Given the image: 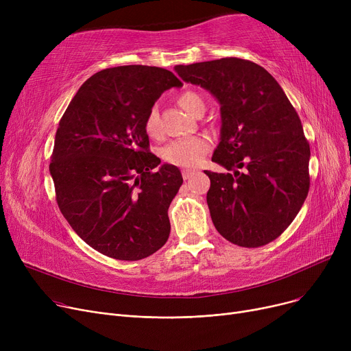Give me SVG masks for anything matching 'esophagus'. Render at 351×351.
<instances>
[{
  "label": "esophagus",
  "instance_id": "obj_1",
  "mask_svg": "<svg viewBox=\"0 0 351 351\" xmlns=\"http://www.w3.org/2000/svg\"><path fill=\"white\" fill-rule=\"evenodd\" d=\"M192 175H195V171H192V169H183V171H182L183 179H189Z\"/></svg>",
  "mask_w": 351,
  "mask_h": 351
}]
</instances>
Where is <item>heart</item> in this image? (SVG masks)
Returning <instances> with one entry per match:
<instances>
[{
	"instance_id": "obj_1",
	"label": "heart",
	"mask_w": 351,
	"mask_h": 351,
	"mask_svg": "<svg viewBox=\"0 0 351 351\" xmlns=\"http://www.w3.org/2000/svg\"><path fill=\"white\" fill-rule=\"evenodd\" d=\"M178 104L188 114L193 115L197 106L204 105V101H202L200 95L196 94V92L185 90L178 97ZM145 131L151 138H159L162 134L159 115L155 108L149 110V114H147L145 119ZM209 147L210 141L206 136H193L171 142L163 147L160 155L166 163L183 166V168H192V166H196L202 160L204 155L209 151Z\"/></svg>"
}]
</instances>
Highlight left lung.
Listing matches in <instances>:
<instances>
[{
    "label": "left lung",
    "mask_w": 351,
    "mask_h": 351,
    "mask_svg": "<svg viewBox=\"0 0 351 351\" xmlns=\"http://www.w3.org/2000/svg\"><path fill=\"white\" fill-rule=\"evenodd\" d=\"M188 84L220 105V139L212 162L232 173L205 171L212 222L226 241L259 247L279 237L308 193L310 146L285 90L261 65L222 58L176 65Z\"/></svg>",
    "instance_id": "8db88e82"
}]
</instances>
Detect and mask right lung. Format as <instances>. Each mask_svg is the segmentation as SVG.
<instances>
[{
    "instance_id": "1",
    "label": "right lung",
    "mask_w": 351,
    "mask_h": 351,
    "mask_svg": "<svg viewBox=\"0 0 351 351\" xmlns=\"http://www.w3.org/2000/svg\"><path fill=\"white\" fill-rule=\"evenodd\" d=\"M168 69L123 65L88 78L68 105L49 163L57 202L85 243L118 261H141L171 233L168 209L182 185L175 165L149 152L145 119Z\"/></svg>"
}]
</instances>
